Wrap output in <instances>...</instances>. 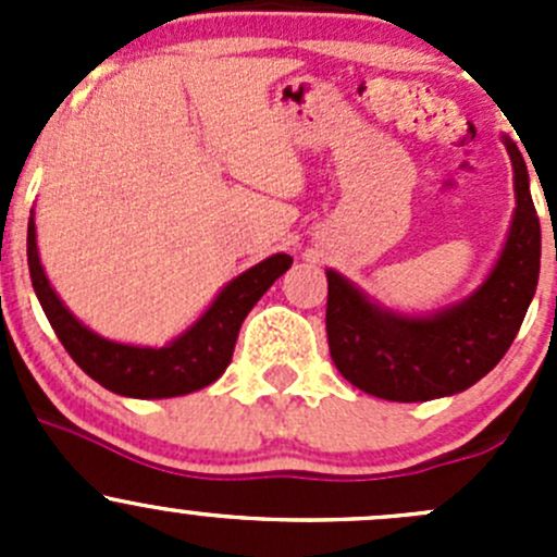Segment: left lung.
Segmentation results:
<instances>
[{"label":"left lung","mask_w":557,"mask_h":557,"mask_svg":"<svg viewBox=\"0 0 557 557\" xmlns=\"http://www.w3.org/2000/svg\"><path fill=\"white\" fill-rule=\"evenodd\" d=\"M515 172V215L496 263L466 299L431 314L380 305L345 274L325 269L329 350L342 377L385 401L453 396L485 377L518 336L536 294L542 228L518 145L504 134Z\"/></svg>","instance_id":"8db88e82"}]
</instances>
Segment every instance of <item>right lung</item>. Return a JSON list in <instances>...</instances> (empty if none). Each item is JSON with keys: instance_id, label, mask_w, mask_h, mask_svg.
Masks as SVG:
<instances>
[{"instance_id": "obj_1", "label": "right lung", "mask_w": 557, "mask_h": 557, "mask_svg": "<svg viewBox=\"0 0 557 557\" xmlns=\"http://www.w3.org/2000/svg\"><path fill=\"white\" fill-rule=\"evenodd\" d=\"M26 256H29L32 285L42 312L48 314L55 336L72 361L107 391L128 398L185 396L215 383L232 363L234 345L247 312L294 263L288 252L263 258L261 263L223 285L212 305L183 334L174 336L164 347H143L104 339L66 310L39 263L35 210L26 234Z\"/></svg>"}]
</instances>
